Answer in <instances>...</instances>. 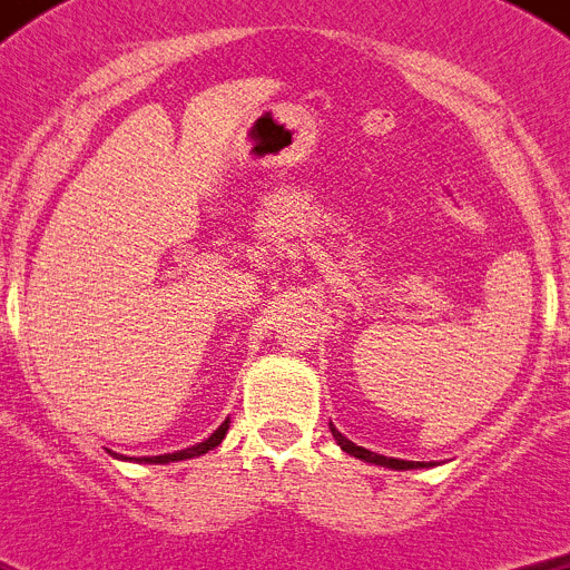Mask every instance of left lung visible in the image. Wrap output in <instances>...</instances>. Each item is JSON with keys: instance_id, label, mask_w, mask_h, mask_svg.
Returning a JSON list of instances; mask_svg holds the SVG:
<instances>
[{"instance_id": "8db88e82", "label": "left lung", "mask_w": 570, "mask_h": 570, "mask_svg": "<svg viewBox=\"0 0 570 570\" xmlns=\"http://www.w3.org/2000/svg\"><path fill=\"white\" fill-rule=\"evenodd\" d=\"M331 434H334V440L340 442L342 451H347V454L360 456V460H365V462H374V465L396 468V471H411V468H425V462L394 460V456H382V454H374V451H365V448H360V445H354V442H351V440H345V436H342L334 425H331Z\"/></svg>"}]
</instances>
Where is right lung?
<instances>
[{
  "mask_svg": "<svg viewBox=\"0 0 570 570\" xmlns=\"http://www.w3.org/2000/svg\"><path fill=\"white\" fill-rule=\"evenodd\" d=\"M228 434V420L223 422V425L216 428L214 434L208 436L205 442H196L194 448H185V451H176V454H163V456H142L145 462H179V460H190V456H203L208 454V451H214L219 442H223V436Z\"/></svg>",
  "mask_w": 570,
  "mask_h": 570,
  "instance_id": "add662e5",
  "label": "right lung"
}]
</instances>
